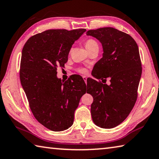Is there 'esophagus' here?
Returning <instances> with one entry per match:
<instances>
[{
  "label": "esophagus",
  "mask_w": 159,
  "mask_h": 159,
  "mask_svg": "<svg viewBox=\"0 0 159 159\" xmlns=\"http://www.w3.org/2000/svg\"><path fill=\"white\" fill-rule=\"evenodd\" d=\"M82 77H83V80H84V82H87V76H83Z\"/></svg>",
  "instance_id": "1"
}]
</instances>
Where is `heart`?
Wrapping results in <instances>:
<instances>
[{
  "label": "heart",
  "instance_id": "b5f03b06",
  "mask_svg": "<svg viewBox=\"0 0 159 159\" xmlns=\"http://www.w3.org/2000/svg\"><path fill=\"white\" fill-rule=\"evenodd\" d=\"M84 44H85L86 48L88 49L91 48V47H92L94 45H97V44H97L96 40H93V39H88V40H87L85 41ZM77 71L78 72H80V73L84 74V75L87 74V72H88L87 69L84 68V67H79V68H77Z\"/></svg>",
  "mask_w": 159,
  "mask_h": 159
}]
</instances>
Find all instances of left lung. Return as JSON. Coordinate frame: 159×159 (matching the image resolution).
<instances>
[{
  "label": "left lung",
  "instance_id": "1",
  "mask_svg": "<svg viewBox=\"0 0 159 159\" xmlns=\"http://www.w3.org/2000/svg\"><path fill=\"white\" fill-rule=\"evenodd\" d=\"M87 35L98 39L103 49L93 76L105 84L91 79L89 89L93 98L92 119L96 126L112 129L126 119L138 98L142 75L138 47L131 36L112 27L89 30ZM107 77L110 85L106 84Z\"/></svg>",
  "mask_w": 159,
  "mask_h": 159
}]
</instances>
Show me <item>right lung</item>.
<instances>
[{
  "label": "right lung",
  "mask_w": 159,
  "mask_h": 159,
  "mask_svg": "<svg viewBox=\"0 0 159 159\" xmlns=\"http://www.w3.org/2000/svg\"><path fill=\"white\" fill-rule=\"evenodd\" d=\"M86 31L52 29L33 35L22 49L20 81L33 115L53 131L70 127L74 113L87 87L77 75L65 82L57 77L58 67L68 61L71 47Z\"/></svg>",
  "instance_id": "1"
}]
</instances>
